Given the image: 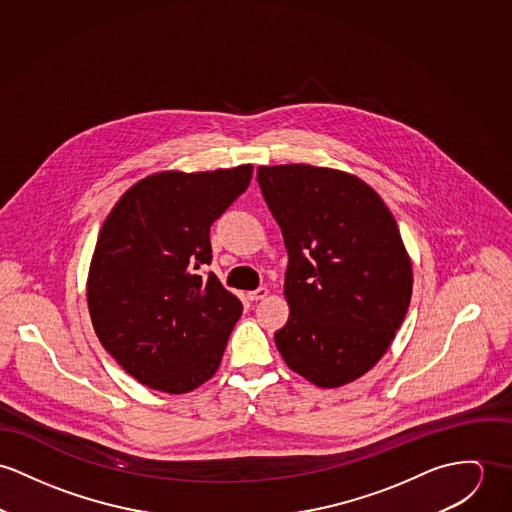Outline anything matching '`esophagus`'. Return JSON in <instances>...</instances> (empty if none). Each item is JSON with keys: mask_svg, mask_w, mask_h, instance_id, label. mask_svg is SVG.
Returning a JSON list of instances; mask_svg holds the SVG:
<instances>
[{"mask_svg": "<svg viewBox=\"0 0 512 512\" xmlns=\"http://www.w3.org/2000/svg\"><path fill=\"white\" fill-rule=\"evenodd\" d=\"M267 294H269V288H267V286H259L257 290H251V292H247V298H249L251 302H257V300H263V298H267Z\"/></svg>", "mask_w": 512, "mask_h": 512, "instance_id": "1", "label": "esophagus"}]
</instances>
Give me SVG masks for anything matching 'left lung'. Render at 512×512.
<instances>
[{"instance_id":"obj_1","label":"left lung","mask_w":512,"mask_h":512,"mask_svg":"<svg viewBox=\"0 0 512 512\" xmlns=\"http://www.w3.org/2000/svg\"><path fill=\"white\" fill-rule=\"evenodd\" d=\"M288 251L284 363L322 389L365 375L389 349L412 296L397 222L361 178L312 165L259 167Z\"/></svg>"}]
</instances>
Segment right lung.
Returning a JSON list of instances; mask_svg holds the SVG:
<instances>
[{
    "label": "right lung",
    "instance_id": "obj_1",
    "mask_svg": "<svg viewBox=\"0 0 512 512\" xmlns=\"http://www.w3.org/2000/svg\"><path fill=\"white\" fill-rule=\"evenodd\" d=\"M253 167L167 171L135 182L100 229L86 296L104 349L149 389L182 395L220 367L241 302L214 273L210 226Z\"/></svg>",
    "mask_w": 512,
    "mask_h": 512
}]
</instances>
